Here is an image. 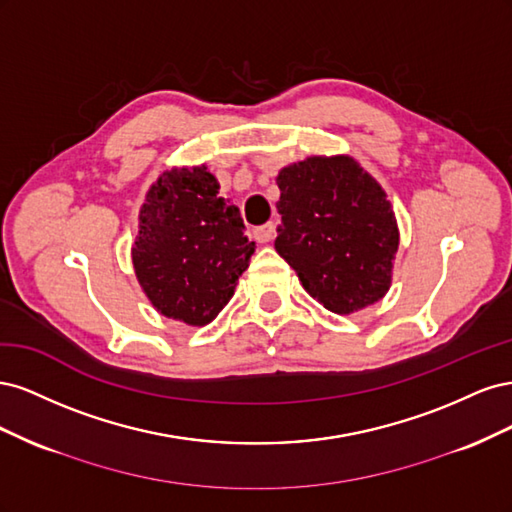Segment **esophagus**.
I'll use <instances>...</instances> for the list:
<instances>
[{"instance_id":"obj_1","label":"esophagus","mask_w":512,"mask_h":512,"mask_svg":"<svg viewBox=\"0 0 512 512\" xmlns=\"http://www.w3.org/2000/svg\"><path fill=\"white\" fill-rule=\"evenodd\" d=\"M273 230H275L273 222H267V224H262V226H256V228L252 230V237H254V241H258V243H267V241H271V237H273Z\"/></svg>"}]
</instances>
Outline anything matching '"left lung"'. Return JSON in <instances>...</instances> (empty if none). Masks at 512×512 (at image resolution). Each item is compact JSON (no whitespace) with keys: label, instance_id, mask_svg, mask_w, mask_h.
I'll return each mask as SVG.
<instances>
[{"label":"left lung","instance_id":"left-lung-1","mask_svg":"<svg viewBox=\"0 0 512 512\" xmlns=\"http://www.w3.org/2000/svg\"><path fill=\"white\" fill-rule=\"evenodd\" d=\"M275 250L303 288L335 314L380 301L391 286L399 232L376 179L352 158H307L277 175Z\"/></svg>","mask_w":512,"mask_h":512}]
</instances>
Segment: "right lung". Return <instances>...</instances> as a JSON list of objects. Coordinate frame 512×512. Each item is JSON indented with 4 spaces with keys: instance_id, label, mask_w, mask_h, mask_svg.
Instances as JSON below:
<instances>
[{
    "instance_id": "obj_1",
    "label": "right lung",
    "mask_w": 512,
    "mask_h": 512,
    "mask_svg": "<svg viewBox=\"0 0 512 512\" xmlns=\"http://www.w3.org/2000/svg\"><path fill=\"white\" fill-rule=\"evenodd\" d=\"M218 190L205 166L164 173L147 194L132 250L153 307L194 327L222 312L254 254L239 209Z\"/></svg>"
}]
</instances>
